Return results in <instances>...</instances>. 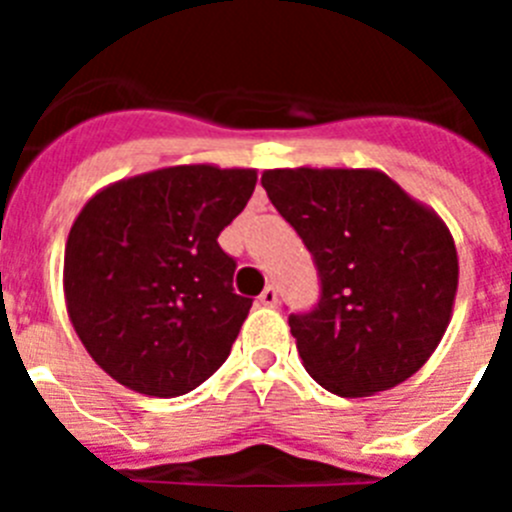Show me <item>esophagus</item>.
I'll return each mask as SVG.
<instances>
[{
  "label": "esophagus",
  "instance_id": "34e87169",
  "mask_svg": "<svg viewBox=\"0 0 512 512\" xmlns=\"http://www.w3.org/2000/svg\"><path fill=\"white\" fill-rule=\"evenodd\" d=\"M277 300H279V292H277V287H271V284L259 295V302L264 307H274L277 305Z\"/></svg>",
  "mask_w": 512,
  "mask_h": 512
}]
</instances>
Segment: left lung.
Instances as JSON below:
<instances>
[{
  "instance_id": "left-lung-1",
  "label": "left lung",
  "mask_w": 512,
  "mask_h": 512,
  "mask_svg": "<svg viewBox=\"0 0 512 512\" xmlns=\"http://www.w3.org/2000/svg\"><path fill=\"white\" fill-rule=\"evenodd\" d=\"M261 184L320 274L318 307L289 315L307 374L341 397L413 377L449 328L459 287L436 210L379 169H269Z\"/></svg>"
}]
</instances>
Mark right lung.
<instances>
[{
  "label": "right lung",
  "mask_w": 512,
  "mask_h": 512,
  "mask_svg": "<svg viewBox=\"0 0 512 512\" xmlns=\"http://www.w3.org/2000/svg\"><path fill=\"white\" fill-rule=\"evenodd\" d=\"M256 169L184 164L120 179L81 207L63 297L99 369L148 397H179L223 366L251 300L217 235L241 215Z\"/></svg>",
  "instance_id": "obj_1"
}]
</instances>
